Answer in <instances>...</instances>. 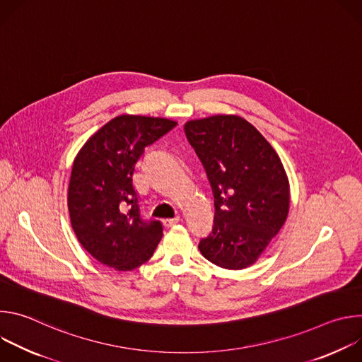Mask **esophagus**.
Returning a JSON list of instances; mask_svg holds the SVG:
<instances>
[{"label": "esophagus", "instance_id": "esophagus-1", "mask_svg": "<svg viewBox=\"0 0 362 362\" xmlns=\"http://www.w3.org/2000/svg\"><path fill=\"white\" fill-rule=\"evenodd\" d=\"M179 222H180V216H176V218H173V219H166L163 223H165L166 228H172V226L177 225Z\"/></svg>", "mask_w": 362, "mask_h": 362}]
</instances>
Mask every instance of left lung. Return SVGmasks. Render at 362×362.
Segmentation results:
<instances>
[{"label": "left lung", "mask_w": 362, "mask_h": 362, "mask_svg": "<svg viewBox=\"0 0 362 362\" xmlns=\"http://www.w3.org/2000/svg\"><path fill=\"white\" fill-rule=\"evenodd\" d=\"M185 133L215 197L212 233L199 243L229 271L253 265L284 226L291 202L285 168L271 143L236 115L190 120Z\"/></svg>", "instance_id": "8db88e82"}]
</instances>
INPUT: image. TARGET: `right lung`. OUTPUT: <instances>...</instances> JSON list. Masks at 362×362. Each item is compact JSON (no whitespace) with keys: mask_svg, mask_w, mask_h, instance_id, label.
<instances>
[{"mask_svg":"<svg viewBox=\"0 0 362 362\" xmlns=\"http://www.w3.org/2000/svg\"><path fill=\"white\" fill-rule=\"evenodd\" d=\"M176 124L165 117L122 115L78 150L67 196L70 221L81 246L100 264L132 271L159 245L163 226L141 221L133 175L144 147Z\"/></svg>","mask_w":362,"mask_h":362,"instance_id":"right-lung-1","label":"right lung"}]
</instances>
